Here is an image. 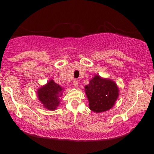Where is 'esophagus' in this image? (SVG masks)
<instances>
[{
	"mask_svg": "<svg viewBox=\"0 0 154 154\" xmlns=\"http://www.w3.org/2000/svg\"><path fill=\"white\" fill-rule=\"evenodd\" d=\"M73 85H74V87H75V88L78 87L79 83H78V81H77V79H75V80L73 81Z\"/></svg>",
	"mask_w": 154,
	"mask_h": 154,
	"instance_id": "34e87169",
	"label": "esophagus"
}]
</instances>
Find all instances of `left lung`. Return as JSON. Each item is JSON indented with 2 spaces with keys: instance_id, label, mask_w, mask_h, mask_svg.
<instances>
[{
  "instance_id": "1",
  "label": "left lung",
  "mask_w": 154,
  "mask_h": 154,
  "mask_svg": "<svg viewBox=\"0 0 154 154\" xmlns=\"http://www.w3.org/2000/svg\"><path fill=\"white\" fill-rule=\"evenodd\" d=\"M85 91L89 101V108L96 113L103 112L114 106L118 96L119 88L115 82L95 75L85 87Z\"/></svg>"
}]
</instances>
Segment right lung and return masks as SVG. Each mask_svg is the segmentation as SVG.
<instances>
[{
	"instance_id": "right-lung-1",
	"label": "right lung",
	"mask_w": 154,
	"mask_h": 154,
	"mask_svg": "<svg viewBox=\"0 0 154 154\" xmlns=\"http://www.w3.org/2000/svg\"><path fill=\"white\" fill-rule=\"evenodd\" d=\"M63 90L62 87L51 79L46 85L38 90V99L45 109L54 111L59 106Z\"/></svg>"
}]
</instances>
